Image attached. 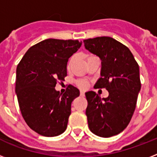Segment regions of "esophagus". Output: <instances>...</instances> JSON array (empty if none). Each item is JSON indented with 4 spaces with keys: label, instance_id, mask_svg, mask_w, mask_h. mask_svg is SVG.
<instances>
[{
    "label": "esophagus",
    "instance_id": "1",
    "mask_svg": "<svg viewBox=\"0 0 157 157\" xmlns=\"http://www.w3.org/2000/svg\"><path fill=\"white\" fill-rule=\"evenodd\" d=\"M81 96H85V93H84L83 91H81V93H80Z\"/></svg>",
    "mask_w": 157,
    "mask_h": 157
}]
</instances>
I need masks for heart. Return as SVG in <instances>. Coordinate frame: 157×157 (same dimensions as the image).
<instances>
[{
	"mask_svg": "<svg viewBox=\"0 0 157 157\" xmlns=\"http://www.w3.org/2000/svg\"><path fill=\"white\" fill-rule=\"evenodd\" d=\"M92 56H94V55L88 54V55H87V59ZM72 61H73V58H71L68 62V67L71 66V63H72ZM76 85H77V86H78L79 88L82 89V90H86V89L88 87V82H87L86 81H83V80H79V81H76Z\"/></svg>",
	"mask_w": 157,
	"mask_h": 157,
	"instance_id": "heart-1",
	"label": "heart"
}]
</instances>
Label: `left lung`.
Segmentation results:
<instances>
[{"label": "left lung", "mask_w": 157, "mask_h": 157, "mask_svg": "<svg viewBox=\"0 0 157 157\" xmlns=\"http://www.w3.org/2000/svg\"><path fill=\"white\" fill-rule=\"evenodd\" d=\"M83 41L86 50L102 60L101 77L94 86L109 93L103 98L94 91L86 93L89 128L98 136L109 138L123 131L133 117L141 89L139 64L129 48L113 38Z\"/></svg>", "instance_id": "1"}]
</instances>
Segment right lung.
<instances>
[{"mask_svg":"<svg viewBox=\"0 0 157 157\" xmlns=\"http://www.w3.org/2000/svg\"><path fill=\"white\" fill-rule=\"evenodd\" d=\"M81 45L78 40H42L29 48L17 66L15 92L21 114L42 136H58L66 130L71 103L80 91L69 85L62 94L54 87L64 81L69 58Z\"/></svg>","mask_w":157,"mask_h":157,"instance_id":"obj_1","label":"right lung"}]
</instances>
